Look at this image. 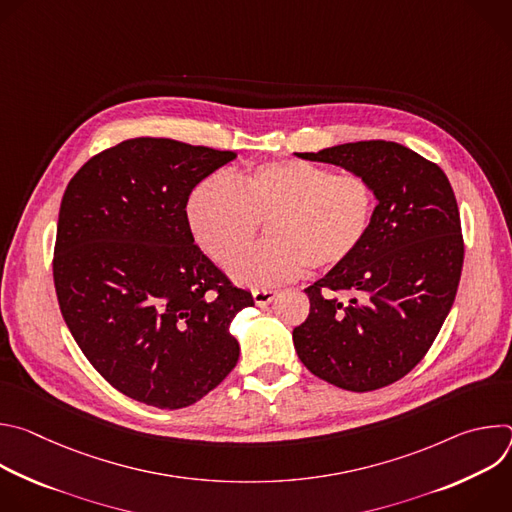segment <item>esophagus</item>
<instances>
[{
	"mask_svg": "<svg viewBox=\"0 0 512 512\" xmlns=\"http://www.w3.org/2000/svg\"><path fill=\"white\" fill-rule=\"evenodd\" d=\"M277 296H279L277 289H255V291H253V302H255L257 306H267V304H271Z\"/></svg>",
	"mask_w": 512,
	"mask_h": 512,
	"instance_id": "1",
	"label": "esophagus"
}]
</instances>
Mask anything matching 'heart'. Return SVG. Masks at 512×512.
Masks as SVG:
<instances>
[{
	"label": "heart",
	"mask_w": 512,
	"mask_h": 512,
	"mask_svg": "<svg viewBox=\"0 0 512 512\" xmlns=\"http://www.w3.org/2000/svg\"><path fill=\"white\" fill-rule=\"evenodd\" d=\"M375 214L371 182L326 166L287 160L253 166L233 184L208 176L186 204L190 231L202 251L227 267L265 222L270 241L238 258L231 277L247 287H271L308 265H344L367 239Z\"/></svg>",
	"instance_id": "obj_1"
}]
</instances>
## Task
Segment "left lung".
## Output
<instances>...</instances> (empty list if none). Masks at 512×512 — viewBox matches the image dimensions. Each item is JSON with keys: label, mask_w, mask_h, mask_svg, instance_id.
Wrapping results in <instances>:
<instances>
[{"label": "left lung", "mask_w": 512, "mask_h": 512, "mask_svg": "<svg viewBox=\"0 0 512 512\" xmlns=\"http://www.w3.org/2000/svg\"><path fill=\"white\" fill-rule=\"evenodd\" d=\"M298 156L364 176L379 204L360 249L304 289L310 314L294 328L296 352L340 389L387 387L425 356L452 310L464 263L454 190L440 166L395 141Z\"/></svg>", "instance_id": "obj_1"}]
</instances>
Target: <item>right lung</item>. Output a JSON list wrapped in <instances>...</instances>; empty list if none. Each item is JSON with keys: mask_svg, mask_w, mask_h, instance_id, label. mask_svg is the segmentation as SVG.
Listing matches in <instances>:
<instances>
[{"mask_svg": "<svg viewBox=\"0 0 512 512\" xmlns=\"http://www.w3.org/2000/svg\"><path fill=\"white\" fill-rule=\"evenodd\" d=\"M235 158L135 137L64 190L52 261L62 318L97 373L139 403L188 407L239 360L229 328L253 298L194 245L186 218L194 186Z\"/></svg>", "mask_w": 512, "mask_h": 512, "instance_id": "1", "label": "right lung"}]
</instances>
